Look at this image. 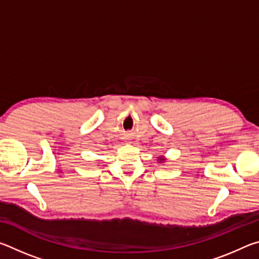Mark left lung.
<instances>
[{
	"label": "left lung",
	"instance_id": "obj_1",
	"mask_svg": "<svg viewBox=\"0 0 259 259\" xmlns=\"http://www.w3.org/2000/svg\"><path fill=\"white\" fill-rule=\"evenodd\" d=\"M162 161H164V159H160V163H161V162H162Z\"/></svg>",
	"mask_w": 259,
	"mask_h": 259
}]
</instances>
